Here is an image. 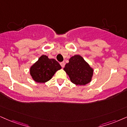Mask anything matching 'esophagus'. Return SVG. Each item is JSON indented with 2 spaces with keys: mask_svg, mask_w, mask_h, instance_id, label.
<instances>
[{
  "mask_svg": "<svg viewBox=\"0 0 127 127\" xmlns=\"http://www.w3.org/2000/svg\"><path fill=\"white\" fill-rule=\"evenodd\" d=\"M60 65H61V66L62 67V68H64V67L65 66V62H61V63H60Z\"/></svg>",
  "mask_w": 127,
  "mask_h": 127,
  "instance_id": "34e87169",
  "label": "esophagus"
}]
</instances>
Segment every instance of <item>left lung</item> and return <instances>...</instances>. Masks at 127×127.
Instances as JSON below:
<instances>
[{"mask_svg":"<svg viewBox=\"0 0 127 127\" xmlns=\"http://www.w3.org/2000/svg\"><path fill=\"white\" fill-rule=\"evenodd\" d=\"M70 78L71 82L79 85H85L91 81L93 69L82 56L75 55L69 60V63L64 68Z\"/></svg>","mask_w":127,"mask_h":127,"instance_id":"8db88e82","label":"left lung"}]
</instances>
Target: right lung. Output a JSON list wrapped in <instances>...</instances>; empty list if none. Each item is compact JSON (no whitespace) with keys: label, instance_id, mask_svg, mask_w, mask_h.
Segmentation results:
<instances>
[{"label":"right lung","instance_id":"obj_1","mask_svg":"<svg viewBox=\"0 0 127 127\" xmlns=\"http://www.w3.org/2000/svg\"><path fill=\"white\" fill-rule=\"evenodd\" d=\"M60 69V64L56 60L49 59L46 55H42L31 66L30 73L36 82L44 83L50 80L55 73Z\"/></svg>","mask_w":127,"mask_h":127}]
</instances>
